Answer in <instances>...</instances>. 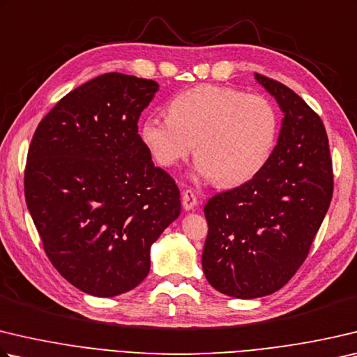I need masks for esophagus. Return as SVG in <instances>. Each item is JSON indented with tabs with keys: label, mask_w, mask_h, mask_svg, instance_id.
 Segmentation results:
<instances>
[{
	"label": "esophagus",
	"mask_w": 357,
	"mask_h": 357,
	"mask_svg": "<svg viewBox=\"0 0 357 357\" xmlns=\"http://www.w3.org/2000/svg\"><path fill=\"white\" fill-rule=\"evenodd\" d=\"M197 204H198V199H197L195 192L190 189L183 192V206L185 211H193L197 207Z\"/></svg>",
	"instance_id": "1"
}]
</instances>
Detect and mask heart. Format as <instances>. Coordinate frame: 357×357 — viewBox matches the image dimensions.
<instances>
[{
    "label": "heart",
    "instance_id": "b5f03b06",
    "mask_svg": "<svg viewBox=\"0 0 357 357\" xmlns=\"http://www.w3.org/2000/svg\"><path fill=\"white\" fill-rule=\"evenodd\" d=\"M280 135V114L261 95L222 86H197L173 96L168 116L142 121L140 139L160 167L187 159L195 144V172L232 187L264 170Z\"/></svg>",
    "mask_w": 357,
    "mask_h": 357
}]
</instances>
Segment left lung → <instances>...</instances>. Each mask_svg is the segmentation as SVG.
Here are the masks:
<instances>
[{
	"mask_svg": "<svg viewBox=\"0 0 357 357\" xmlns=\"http://www.w3.org/2000/svg\"><path fill=\"white\" fill-rule=\"evenodd\" d=\"M284 114L264 170L204 206L206 280L220 294L251 300L286 286L306 259L333 198L325 126L284 84L255 73Z\"/></svg>",
	"mask_w": 357,
	"mask_h": 357,
	"instance_id": "left-lung-1",
	"label": "left lung"
}]
</instances>
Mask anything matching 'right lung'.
Masks as SVG:
<instances>
[{
	"mask_svg": "<svg viewBox=\"0 0 357 357\" xmlns=\"http://www.w3.org/2000/svg\"><path fill=\"white\" fill-rule=\"evenodd\" d=\"M158 90L151 79L101 75L63 96L31 140L26 204L51 264L89 295L137 287L151 245L181 213L178 185L139 135Z\"/></svg>",
	"mask_w": 357,
	"mask_h": 357,
	"instance_id": "add662e5",
	"label": "right lung"
}]
</instances>
